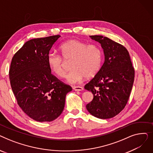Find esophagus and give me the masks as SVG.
Instances as JSON below:
<instances>
[{"mask_svg": "<svg viewBox=\"0 0 153 153\" xmlns=\"http://www.w3.org/2000/svg\"><path fill=\"white\" fill-rule=\"evenodd\" d=\"M72 89L76 91H81L83 90V87L81 86H72Z\"/></svg>", "mask_w": 153, "mask_h": 153, "instance_id": "34e87169", "label": "esophagus"}]
</instances>
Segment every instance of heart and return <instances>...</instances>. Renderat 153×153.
Wrapping results in <instances>:
<instances>
[{"instance_id":"b5f03b06","label":"heart","mask_w":153,"mask_h":153,"mask_svg":"<svg viewBox=\"0 0 153 153\" xmlns=\"http://www.w3.org/2000/svg\"><path fill=\"white\" fill-rule=\"evenodd\" d=\"M61 55L50 53L47 64L52 72L59 77L64 75V60L71 61L72 70L68 74V81L76 83L85 77L91 78L99 71L102 64V51L94 43L87 44L79 39H69L59 46Z\"/></svg>"}]
</instances>
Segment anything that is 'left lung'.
Wrapping results in <instances>:
<instances>
[{
  "mask_svg": "<svg viewBox=\"0 0 153 153\" xmlns=\"http://www.w3.org/2000/svg\"><path fill=\"white\" fill-rule=\"evenodd\" d=\"M100 43L105 61L98 73L85 85L93 100L86 108L93 116L108 119L118 115L126 106L134 79V69L125 47L101 35L91 36Z\"/></svg>",
  "mask_w": 153,
  "mask_h": 153,
  "instance_id": "left-lung-1",
  "label": "left lung"
}]
</instances>
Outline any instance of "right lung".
Segmentation results:
<instances>
[{
  "mask_svg": "<svg viewBox=\"0 0 153 153\" xmlns=\"http://www.w3.org/2000/svg\"><path fill=\"white\" fill-rule=\"evenodd\" d=\"M60 35L27 42L13 56L9 70L12 89L19 107L37 122H51L62 112L72 87L51 74L47 57Z\"/></svg>",
  "mask_w": 153,
  "mask_h": 153,
  "instance_id": "right-lung-1",
  "label": "right lung"
}]
</instances>
